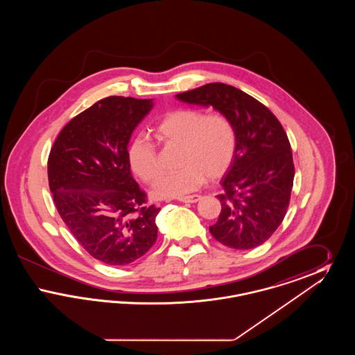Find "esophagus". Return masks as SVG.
<instances>
[{
	"label": "esophagus",
	"instance_id": "obj_1",
	"mask_svg": "<svg viewBox=\"0 0 355 355\" xmlns=\"http://www.w3.org/2000/svg\"><path fill=\"white\" fill-rule=\"evenodd\" d=\"M200 200H201V196H198V194L186 196V197H181V198H178V201H180V202L184 203H196L198 202Z\"/></svg>",
	"mask_w": 355,
	"mask_h": 355
}]
</instances>
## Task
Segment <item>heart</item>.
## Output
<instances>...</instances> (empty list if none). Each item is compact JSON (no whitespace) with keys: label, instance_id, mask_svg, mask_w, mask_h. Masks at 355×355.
<instances>
[{"label":"heart","instance_id":"1","mask_svg":"<svg viewBox=\"0 0 355 355\" xmlns=\"http://www.w3.org/2000/svg\"><path fill=\"white\" fill-rule=\"evenodd\" d=\"M154 137L166 148H180L178 166L154 187L157 198H177L197 190L209 178L216 181L232 168L238 149L233 121L220 112L205 113L196 107H180L164 114L153 128ZM132 170L145 182L154 184L161 165L152 141L137 137L128 149Z\"/></svg>","mask_w":355,"mask_h":355}]
</instances>
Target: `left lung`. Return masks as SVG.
Wrapping results in <instances>:
<instances>
[{
  "label": "left lung",
  "instance_id": "left-lung-1",
  "mask_svg": "<svg viewBox=\"0 0 355 355\" xmlns=\"http://www.w3.org/2000/svg\"><path fill=\"white\" fill-rule=\"evenodd\" d=\"M175 97L211 105L236 126V159L220 181V213L209 227L211 236L236 250L262 245L286 216L294 180L291 146L281 122L263 103L230 85L206 84Z\"/></svg>",
  "mask_w": 355,
  "mask_h": 355
}]
</instances>
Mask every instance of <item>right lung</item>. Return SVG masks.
<instances>
[{"instance_id": "1", "label": "right lung", "mask_w": 355, "mask_h": 355, "mask_svg": "<svg viewBox=\"0 0 355 355\" xmlns=\"http://www.w3.org/2000/svg\"><path fill=\"white\" fill-rule=\"evenodd\" d=\"M153 100L110 96L70 119L48 158L53 201L87 253L110 266L129 265L157 241L159 207L135 182L128 144Z\"/></svg>"}]
</instances>
